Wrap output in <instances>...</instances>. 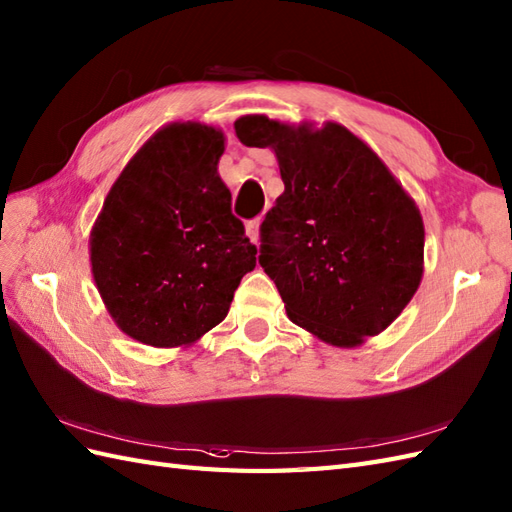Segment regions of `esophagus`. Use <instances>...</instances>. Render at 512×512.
<instances>
[{
    "instance_id": "34e87169",
    "label": "esophagus",
    "mask_w": 512,
    "mask_h": 512,
    "mask_svg": "<svg viewBox=\"0 0 512 512\" xmlns=\"http://www.w3.org/2000/svg\"><path fill=\"white\" fill-rule=\"evenodd\" d=\"M258 228H260V219H252L247 223V236L258 245Z\"/></svg>"
}]
</instances>
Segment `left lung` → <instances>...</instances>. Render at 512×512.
<instances>
[{
  "label": "left lung",
  "mask_w": 512,
  "mask_h": 512,
  "mask_svg": "<svg viewBox=\"0 0 512 512\" xmlns=\"http://www.w3.org/2000/svg\"><path fill=\"white\" fill-rule=\"evenodd\" d=\"M234 132L278 156L284 193L260 226L258 263L286 315L339 347L382 332L423 273V221L402 184L339 123L310 130L247 115Z\"/></svg>",
  "instance_id": "obj_1"
}]
</instances>
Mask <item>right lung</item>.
Returning <instances> with one entry per match:
<instances>
[{"label":"right lung","mask_w":512,"mask_h":512,"mask_svg":"<svg viewBox=\"0 0 512 512\" xmlns=\"http://www.w3.org/2000/svg\"><path fill=\"white\" fill-rule=\"evenodd\" d=\"M223 134L173 123L112 184L91 232L93 278L117 326L154 347H178L226 319L256 245L232 215L217 162Z\"/></svg>","instance_id":"add662e5"}]
</instances>
